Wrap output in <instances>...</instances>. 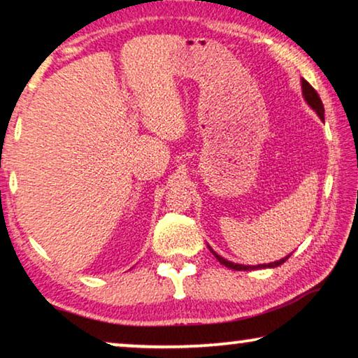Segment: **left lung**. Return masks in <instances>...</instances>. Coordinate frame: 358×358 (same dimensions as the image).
I'll use <instances>...</instances> for the list:
<instances>
[{
  "label": "left lung",
  "instance_id": "1",
  "mask_svg": "<svg viewBox=\"0 0 358 358\" xmlns=\"http://www.w3.org/2000/svg\"><path fill=\"white\" fill-rule=\"evenodd\" d=\"M301 87H303L304 100L308 101V105L310 106V108H313L315 113H317V117L321 118V120H324V105H322V101H321V96L317 95V92H315L314 88L309 85V82H306L304 78H301ZM208 248H210V247H208ZM210 252L213 253V257L219 259L222 264H225L227 268H230V270H236V271H250V270H263V268H276V266H280V264L285 263L287 258H289V255H287V257L278 259V262H273V263H268V264L266 263L255 264V266H250V264L231 263V262H229V259H225L224 257H220V255H217L212 248H210Z\"/></svg>",
  "mask_w": 358,
  "mask_h": 358
}]
</instances>
